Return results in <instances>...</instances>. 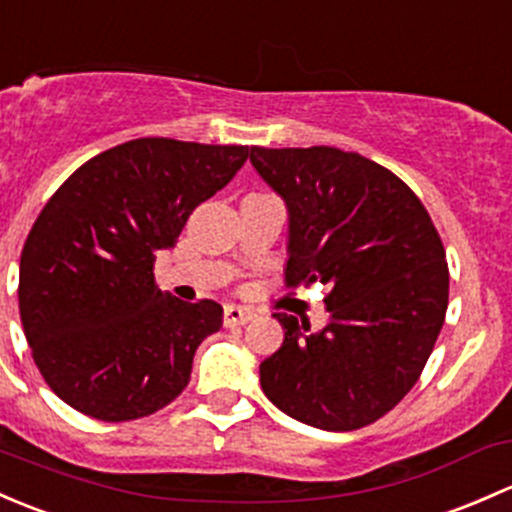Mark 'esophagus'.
Masks as SVG:
<instances>
[{
	"instance_id": "1",
	"label": "esophagus",
	"mask_w": 512,
	"mask_h": 512,
	"mask_svg": "<svg viewBox=\"0 0 512 512\" xmlns=\"http://www.w3.org/2000/svg\"><path fill=\"white\" fill-rule=\"evenodd\" d=\"M225 326H242L247 324V321L252 319V311L242 309V306H235V304H228L225 306Z\"/></svg>"
}]
</instances>
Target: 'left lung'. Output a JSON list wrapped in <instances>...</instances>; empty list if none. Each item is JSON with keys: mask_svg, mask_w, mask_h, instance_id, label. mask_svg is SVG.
I'll return each instance as SVG.
<instances>
[{"mask_svg": "<svg viewBox=\"0 0 512 512\" xmlns=\"http://www.w3.org/2000/svg\"><path fill=\"white\" fill-rule=\"evenodd\" d=\"M250 161L287 206L289 287H328L321 331L274 314L284 341L260 363L262 392L309 427H365L412 390L444 326L437 228L405 181L355 152L252 147Z\"/></svg>", "mask_w": 512, "mask_h": 512, "instance_id": "obj_1", "label": "left lung"}]
</instances>
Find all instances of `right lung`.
I'll use <instances>...</instances> for the list:
<instances>
[{
    "mask_svg": "<svg viewBox=\"0 0 512 512\" xmlns=\"http://www.w3.org/2000/svg\"><path fill=\"white\" fill-rule=\"evenodd\" d=\"M245 159L238 144L132 139L43 206L21 250L19 311L43 380L73 410L129 422L184 392L223 306L161 292L154 262Z\"/></svg>",
    "mask_w": 512,
    "mask_h": 512,
    "instance_id": "1",
    "label": "right lung"
}]
</instances>
